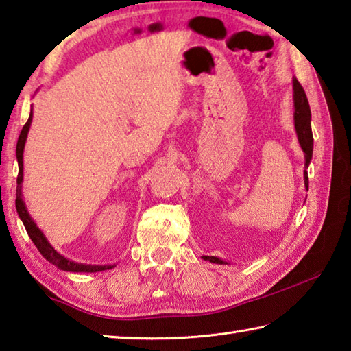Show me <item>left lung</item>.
Masks as SVG:
<instances>
[{"instance_id": "left-lung-1", "label": "left lung", "mask_w": 351, "mask_h": 351, "mask_svg": "<svg viewBox=\"0 0 351 351\" xmlns=\"http://www.w3.org/2000/svg\"><path fill=\"white\" fill-rule=\"evenodd\" d=\"M293 103H295V129L298 133L299 144L305 155V170H304V184L305 189L308 190V175L307 169L310 164L311 155H313V135H311V112L308 106L307 95H305L302 86L299 84L296 78H293ZM202 259L210 261L213 264H227L216 256H202Z\"/></svg>"}]
</instances>
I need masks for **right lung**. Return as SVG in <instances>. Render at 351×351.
Segmentation results:
<instances>
[{"label":"right lung","mask_w":351,"mask_h":351,"mask_svg":"<svg viewBox=\"0 0 351 351\" xmlns=\"http://www.w3.org/2000/svg\"><path fill=\"white\" fill-rule=\"evenodd\" d=\"M32 114L30 112V117L27 119V123L24 124L23 130L20 133V138H18V143H16V159H18V178H16V199H15V206H16V212L18 216H20L23 224L25 227V230H27V234L30 237V239L34 241L35 247L40 250V253L43 254L44 258H46L49 263H52L53 265L58 267V269L64 270V271H80V273H95V271H103V270H109L113 269L114 265H90V264H80V263H73V261H70L67 258L62 256L58 252L55 250V248L50 245V242L44 237V233L40 230V228L36 227V224L34 222V219L30 218V215L27 212V207H25V204L23 201V193H21V184H23V154H24V144H25V139H27V133L30 129V124H32Z\"/></svg>","instance_id":"obj_1"}]
</instances>
